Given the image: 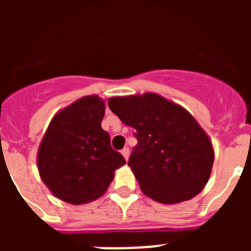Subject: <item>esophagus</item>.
I'll return each mask as SVG.
<instances>
[{
  "label": "esophagus",
  "instance_id": "esophagus-1",
  "mask_svg": "<svg viewBox=\"0 0 251 251\" xmlns=\"http://www.w3.org/2000/svg\"><path fill=\"white\" fill-rule=\"evenodd\" d=\"M122 154H123V157L126 158V161H127L128 157H129V150H128V148H123V150H122Z\"/></svg>",
  "mask_w": 251,
  "mask_h": 251
}]
</instances>
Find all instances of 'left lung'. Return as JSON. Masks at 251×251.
Listing matches in <instances>:
<instances>
[{
    "mask_svg": "<svg viewBox=\"0 0 251 251\" xmlns=\"http://www.w3.org/2000/svg\"><path fill=\"white\" fill-rule=\"evenodd\" d=\"M110 110L136 129L128 166L142 192L165 205L191 200L214 165L211 139L190 112L156 93L113 97Z\"/></svg>",
    "mask_w": 251,
    "mask_h": 251,
    "instance_id": "1",
    "label": "left lung"
}]
</instances>
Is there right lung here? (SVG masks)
<instances>
[{
    "label": "right lung",
    "mask_w": 251,
    "mask_h": 251,
    "mask_svg": "<svg viewBox=\"0 0 251 251\" xmlns=\"http://www.w3.org/2000/svg\"><path fill=\"white\" fill-rule=\"evenodd\" d=\"M105 103L86 95L52 117L37 151L43 182L59 200L92 202L105 194L115 170L126 165L101 128Z\"/></svg>",
    "instance_id": "right-lung-1"
}]
</instances>
